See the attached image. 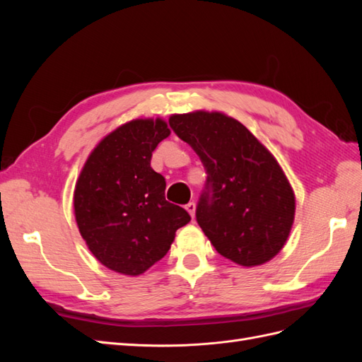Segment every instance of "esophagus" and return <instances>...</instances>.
<instances>
[{
    "mask_svg": "<svg viewBox=\"0 0 362 362\" xmlns=\"http://www.w3.org/2000/svg\"><path fill=\"white\" fill-rule=\"evenodd\" d=\"M185 210L189 211L192 218H194V213H196V204L194 202H189L187 205H185Z\"/></svg>",
    "mask_w": 362,
    "mask_h": 362,
    "instance_id": "1",
    "label": "esophagus"
}]
</instances>
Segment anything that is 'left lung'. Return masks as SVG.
Wrapping results in <instances>:
<instances>
[{"label": "left lung", "instance_id": "1", "mask_svg": "<svg viewBox=\"0 0 362 362\" xmlns=\"http://www.w3.org/2000/svg\"><path fill=\"white\" fill-rule=\"evenodd\" d=\"M169 124L206 169L196 221L218 254L245 267L276 257L291 231L296 198L272 152L221 112L172 115Z\"/></svg>", "mask_w": 362, "mask_h": 362}]
</instances>
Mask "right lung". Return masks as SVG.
I'll return each mask as SVG.
<instances>
[{"mask_svg":"<svg viewBox=\"0 0 362 362\" xmlns=\"http://www.w3.org/2000/svg\"><path fill=\"white\" fill-rule=\"evenodd\" d=\"M169 134L161 117L122 124L95 146L75 184L81 237L103 266L122 275L137 276L154 266L192 218L166 201V180L151 168L152 152Z\"/></svg>","mask_w":362,"mask_h":362,"instance_id":"add662e5","label":"right lung"}]
</instances>
